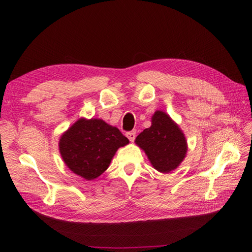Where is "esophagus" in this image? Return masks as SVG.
<instances>
[{"label":"esophagus","instance_id":"1","mask_svg":"<svg viewBox=\"0 0 252 252\" xmlns=\"http://www.w3.org/2000/svg\"><path fill=\"white\" fill-rule=\"evenodd\" d=\"M126 137H127V138H129V141H130V142H134L135 137H136L135 132H126Z\"/></svg>","mask_w":252,"mask_h":252}]
</instances>
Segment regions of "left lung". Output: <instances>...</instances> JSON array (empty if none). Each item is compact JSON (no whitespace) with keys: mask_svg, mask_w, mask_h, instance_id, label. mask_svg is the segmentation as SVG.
<instances>
[{"mask_svg":"<svg viewBox=\"0 0 252 252\" xmlns=\"http://www.w3.org/2000/svg\"><path fill=\"white\" fill-rule=\"evenodd\" d=\"M140 146L159 172L169 173L184 159L187 145L180 127L163 111H156L153 116L152 126L144 130L136 137Z\"/></svg>","mask_w":252,"mask_h":252,"instance_id":"1","label":"left lung"}]
</instances>
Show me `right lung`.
Instances as JSON below:
<instances>
[{
	"label": "right lung",
	"mask_w": 252,
	"mask_h": 252,
	"mask_svg": "<svg viewBox=\"0 0 252 252\" xmlns=\"http://www.w3.org/2000/svg\"><path fill=\"white\" fill-rule=\"evenodd\" d=\"M129 140L100 119H80L61 137L60 151L72 172L93 180L109 167L117 149Z\"/></svg>",
	"instance_id": "obj_1"
}]
</instances>
